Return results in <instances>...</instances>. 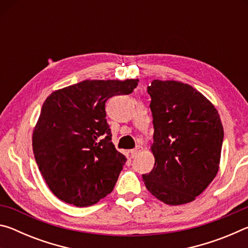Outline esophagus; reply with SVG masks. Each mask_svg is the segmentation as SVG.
<instances>
[{
    "instance_id": "1",
    "label": "esophagus",
    "mask_w": 248,
    "mask_h": 248,
    "mask_svg": "<svg viewBox=\"0 0 248 248\" xmlns=\"http://www.w3.org/2000/svg\"><path fill=\"white\" fill-rule=\"evenodd\" d=\"M140 146H138V148H136V149H133V150H131L130 151V154H131V157L133 158L134 156H136V155L140 152Z\"/></svg>"
}]
</instances>
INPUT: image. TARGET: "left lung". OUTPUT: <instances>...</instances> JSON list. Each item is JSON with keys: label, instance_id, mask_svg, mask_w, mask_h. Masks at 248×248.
I'll list each match as a JSON object with an SVG mask.
<instances>
[{"label": "left lung", "instance_id": "8db88e82", "mask_svg": "<svg viewBox=\"0 0 248 248\" xmlns=\"http://www.w3.org/2000/svg\"><path fill=\"white\" fill-rule=\"evenodd\" d=\"M155 163L142 175L146 189L166 204L191 202L219 170L223 125L215 106L194 87L154 79L148 86Z\"/></svg>", "mask_w": 248, "mask_h": 248}]
</instances>
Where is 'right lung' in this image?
<instances>
[{
    "mask_svg": "<svg viewBox=\"0 0 248 248\" xmlns=\"http://www.w3.org/2000/svg\"><path fill=\"white\" fill-rule=\"evenodd\" d=\"M139 79H85L47 97L32 133L35 159L50 190L77 207L110 194L127 158L115 149L105 104Z\"/></svg>",
    "mask_w": 248,
    "mask_h": 248,
    "instance_id": "right-lung-1",
    "label": "right lung"
}]
</instances>
